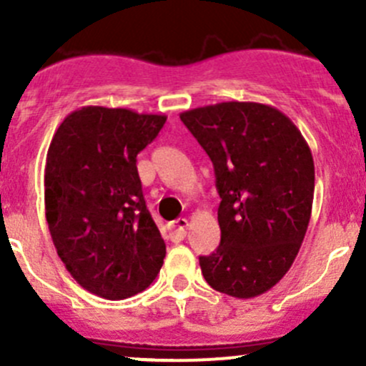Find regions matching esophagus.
Listing matches in <instances>:
<instances>
[{"label": "esophagus", "instance_id": "obj_1", "mask_svg": "<svg viewBox=\"0 0 366 366\" xmlns=\"http://www.w3.org/2000/svg\"><path fill=\"white\" fill-rule=\"evenodd\" d=\"M187 227H189V223H187L186 217H179L177 221H173L172 227H169L173 241H182L187 234Z\"/></svg>", "mask_w": 366, "mask_h": 366}]
</instances>
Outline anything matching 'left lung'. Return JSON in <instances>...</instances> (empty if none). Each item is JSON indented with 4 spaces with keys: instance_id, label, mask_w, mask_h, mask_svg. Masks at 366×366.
Masks as SVG:
<instances>
[{
    "instance_id": "8db88e82",
    "label": "left lung",
    "mask_w": 366,
    "mask_h": 366,
    "mask_svg": "<svg viewBox=\"0 0 366 366\" xmlns=\"http://www.w3.org/2000/svg\"><path fill=\"white\" fill-rule=\"evenodd\" d=\"M210 157L221 204L219 248L200 257L217 292L252 299L296 260L312 217L315 166L301 131L260 102H219L180 113Z\"/></svg>"
}]
</instances>
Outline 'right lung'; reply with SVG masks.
I'll return each instance as SVG.
<instances>
[{
	"instance_id": "1",
	"label": "right lung",
	"mask_w": 366,
	"mask_h": 366,
	"mask_svg": "<svg viewBox=\"0 0 366 366\" xmlns=\"http://www.w3.org/2000/svg\"><path fill=\"white\" fill-rule=\"evenodd\" d=\"M164 114L83 106L60 124L44 172L53 244L74 280L99 297L125 299L157 278L166 254L145 205L136 156Z\"/></svg>"
}]
</instances>
